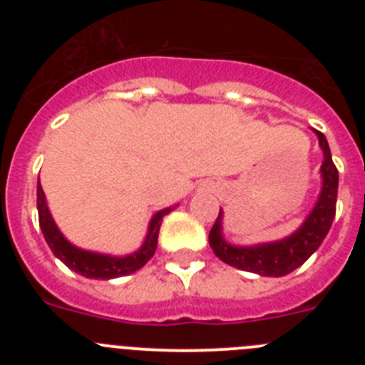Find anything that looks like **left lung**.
I'll return each instance as SVG.
<instances>
[{"mask_svg":"<svg viewBox=\"0 0 365 365\" xmlns=\"http://www.w3.org/2000/svg\"><path fill=\"white\" fill-rule=\"evenodd\" d=\"M314 133L318 137L322 151H324V160H322L320 166V195L316 199L312 210L291 235L278 241H270V243L250 245V247L232 245L225 240V235H222V210H219L217 219H215L210 235H208V241H210V247L215 256L225 261L227 265L247 270V272L259 274V276L282 278V276L303 265L325 240L329 228L333 225L334 212H336L338 170L333 163V157H331L325 135L316 130Z\"/></svg>","mask_w":365,"mask_h":365,"instance_id":"left-lung-1","label":"left lung"}]
</instances>
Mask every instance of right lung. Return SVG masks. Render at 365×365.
Returning <instances> with one entry per match:
<instances>
[{"mask_svg":"<svg viewBox=\"0 0 365 365\" xmlns=\"http://www.w3.org/2000/svg\"><path fill=\"white\" fill-rule=\"evenodd\" d=\"M172 210L173 206H170V208H164V210L153 214V217L150 219V225H148V234L144 237V243L135 252L125 254V256L93 252V250H83V248L73 245L60 232L49 212L43 188L38 182V219H40V228L43 232L45 241H47L54 256L62 261L63 265L69 267L73 272L82 274L83 278L89 279L120 278V276H128V274H133L138 269H143L155 254L163 217Z\"/></svg>","mask_w":365,"mask_h":365,"instance_id":"1","label":"right lung"}]
</instances>
